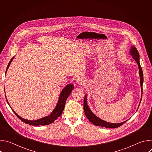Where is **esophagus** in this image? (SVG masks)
Returning <instances> with one entry per match:
<instances>
[{
	"mask_svg": "<svg viewBox=\"0 0 152 152\" xmlns=\"http://www.w3.org/2000/svg\"><path fill=\"white\" fill-rule=\"evenodd\" d=\"M76 83L79 85H84L85 83V81L84 80V79H83L82 77H79L76 79Z\"/></svg>",
	"mask_w": 152,
	"mask_h": 152,
	"instance_id": "34e87169",
	"label": "esophagus"
}]
</instances>
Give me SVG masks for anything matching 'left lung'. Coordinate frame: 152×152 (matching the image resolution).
I'll return each instance as SVG.
<instances>
[{
	"label": "left lung",
	"mask_w": 152,
	"mask_h": 152,
	"mask_svg": "<svg viewBox=\"0 0 152 152\" xmlns=\"http://www.w3.org/2000/svg\"><path fill=\"white\" fill-rule=\"evenodd\" d=\"M130 54H131L133 58L135 60V61L137 62L138 65V68H139V75L140 77V85H141V93H142V83H143V72L142 68L141 67L140 64V55L138 53V51L137 50V48L134 47V46H132L131 48V49H130ZM142 94L141 93V99H142ZM141 99L139 104V106L141 101ZM83 110L85 114L86 117H87V118L89 120V121L92 123L93 124L97 126H101V127H104L106 128H117L120 127V126L123 125L126 121L120 123H109V122H106L99 117H97L96 115H95L91 110L89 108V106L87 104V99H86V94L85 96L84 97V100H83Z\"/></svg>",
	"instance_id": "8db88e82"
}]
</instances>
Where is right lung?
Here are the masks:
<instances>
[{
  "label": "right lung",
  "mask_w": 152,
  "mask_h": 152,
  "mask_svg": "<svg viewBox=\"0 0 152 152\" xmlns=\"http://www.w3.org/2000/svg\"><path fill=\"white\" fill-rule=\"evenodd\" d=\"M14 57L12 58V59H11V61H10L8 67L7 68L6 70V72L7 70L8 69L10 64L12 62V61L14 59ZM74 88V85L73 84H69L67 85H66V86L63 88V90H62V91L61 92L57 104L55 107V109L53 110V111H52V113L48 116H46L45 117L41 118L40 119L38 120H28L25 118H23L22 117H21L20 116H19L17 113H15V112L12 109L11 107V110H12V111L14 113V114L17 116V117L21 120L23 122H25L26 124H28L32 126H44V125H48V124H50L52 123H53L55 121V120H56L58 117H59L62 113L63 110L64 109V106H65V104H66V102L68 98V97L70 96V94L72 93V91L73 90V89ZM7 103L9 104V103L7 99ZM10 105V104H9Z\"/></svg>",
  "instance_id": "1"
}]
</instances>
